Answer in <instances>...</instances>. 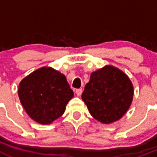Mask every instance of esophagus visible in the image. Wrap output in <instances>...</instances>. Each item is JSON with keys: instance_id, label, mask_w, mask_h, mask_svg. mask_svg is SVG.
<instances>
[{"instance_id": "1", "label": "esophagus", "mask_w": 157, "mask_h": 157, "mask_svg": "<svg viewBox=\"0 0 157 157\" xmlns=\"http://www.w3.org/2000/svg\"><path fill=\"white\" fill-rule=\"evenodd\" d=\"M82 92H83V90H82V89H77V90H76V94L77 95V96H80V95L82 94Z\"/></svg>"}]
</instances>
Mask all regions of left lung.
I'll list each match as a JSON object with an SVG mask.
<instances>
[{
    "label": "left lung",
    "mask_w": 157,
    "mask_h": 157,
    "mask_svg": "<svg viewBox=\"0 0 157 157\" xmlns=\"http://www.w3.org/2000/svg\"><path fill=\"white\" fill-rule=\"evenodd\" d=\"M133 96L134 87L129 77L117 67L106 65L92 73L82 99L95 119L110 124L127 112Z\"/></svg>",
    "instance_id": "1"
}]
</instances>
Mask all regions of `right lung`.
I'll use <instances>...</instances> for the list:
<instances>
[{
  "instance_id": "obj_1",
  "label": "right lung",
  "mask_w": 157,
  "mask_h": 157,
  "mask_svg": "<svg viewBox=\"0 0 157 157\" xmlns=\"http://www.w3.org/2000/svg\"><path fill=\"white\" fill-rule=\"evenodd\" d=\"M18 95L32 119L48 124L64 114L74 92L64 74L52 67H43L21 80Z\"/></svg>"
}]
</instances>
